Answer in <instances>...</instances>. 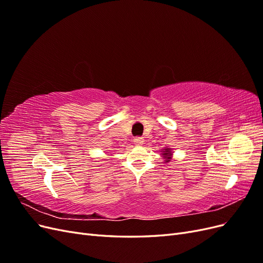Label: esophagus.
I'll use <instances>...</instances> for the list:
<instances>
[{
  "instance_id": "esophagus-1",
  "label": "esophagus",
  "mask_w": 263,
  "mask_h": 263,
  "mask_svg": "<svg viewBox=\"0 0 263 263\" xmlns=\"http://www.w3.org/2000/svg\"><path fill=\"white\" fill-rule=\"evenodd\" d=\"M134 142H135V145L140 146V145L144 144V139H142L141 137H136V138L134 139Z\"/></svg>"
}]
</instances>
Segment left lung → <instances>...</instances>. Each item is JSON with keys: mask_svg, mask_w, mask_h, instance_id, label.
Segmentation results:
<instances>
[{"mask_svg": "<svg viewBox=\"0 0 263 263\" xmlns=\"http://www.w3.org/2000/svg\"><path fill=\"white\" fill-rule=\"evenodd\" d=\"M163 157H170V151L164 149V153H163Z\"/></svg>", "mask_w": 263, "mask_h": 263, "instance_id": "1", "label": "left lung"}]
</instances>
